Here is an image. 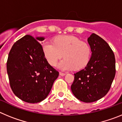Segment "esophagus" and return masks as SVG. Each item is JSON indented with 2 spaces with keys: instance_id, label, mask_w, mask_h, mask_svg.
Here are the masks:
<instances>
[{
  "instance_id": "1",
  "label": "esophagus",
  "mask_w": 122,
  "mask_h": 122,
  "mask_svg": "<svg viewBox=\"0 0 122 122\" xmlns=\"http://www.w3.org/2000/svg\"><path fill=\"white\" fill-rule=\"evenodd\" d=\"M59 74H60V76H65V74H66V73H62V72H60V73H59Z\"/></svg>"
}]
</instances>
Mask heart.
I'll list each match as a JSON object with an SVG mask.
<instances>
[{
    "label": "heart",
    "instance_id": "1",
    "mask_svg": "<svg viewBox=\"0 0 122 122\" xmlns=\"http://www.w3.org/2000/svg\"><path fill=\"white\" fill-rule=\"evenodd\" d=\"M42 48L45 58L52 66L57 64L63 54L65 59L57 66L58 68L63 71L84 68L91 57V48L89 44L70 35L58 36L55 38L54 43L45 41Z\"/></svg>",
    "mask_w": 122,
    "mask_h": 122
}]
</instances>
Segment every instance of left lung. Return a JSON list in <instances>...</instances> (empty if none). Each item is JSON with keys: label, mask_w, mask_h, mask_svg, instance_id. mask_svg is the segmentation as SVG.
Instances as JSON below:
<instances>
[{"label": "left lung", "mask_w": 122, "mask_h": 122, "mask_svg": "<svg viewBox=\"0 0 122 122\" xmlns=\"http://www.w3.org/2000/svg\"><path fill=\"white\" fill-rule=\"evenodd\" d=\"M92 55L84 69L74 74L71 89L78 100L92 103L107 94L116 75V59L104 40L92 33L87 38Z\"/></svg>", "instance_id": "obj_1"}]
</instances>
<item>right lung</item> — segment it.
<instances>
[{
	"label": "right lung",
	"mask_w": 122,
	"mask_h": 122,
	"mask_svg": "<svg viewBox=\"0 0 122 122\" xmlns=\"http://www.w3.org/2000/svg\"><path fill=\"white\" fill-rule=\"evenodd\" d=\"M44 40L43 36L25 35L15 43L8 54L6 70L10 87L15 95L27 103L45 100L59 76L39 43Z\"/></svg>",
	"instance_id": "1"
}]
</instances>
